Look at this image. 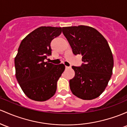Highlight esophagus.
<instances>
[{
    "label": "esophagus",
    "instance_id": "esophagus-1",
    "mask_svg": "<svg viewBox=\"0 0 127 127\" xmlns=\"http://www.w3.org/2000/svg\"><path fill=\"white\" fill-rule=\"evenodd\" d=\"M70 68H71L70 66H66V69H70Z\"/></svg>",
    "mask_w": 127,
    "mask_h": 127
}]
</instances>
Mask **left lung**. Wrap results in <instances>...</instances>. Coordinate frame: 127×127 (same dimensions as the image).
Here are the masks:
<instances>
[{
    "mask_svg": "<svg viewBox=\"0 0 127 127\" xmlns=\"http://www.w3.org/2000/svg\"><path fill=\"white\" fill-rule=\"evenodd\" d=\"M63 33L75 55H82L83 63L72 66L75 76L69 81L72 93L79 98L91 100L104 91L113 68V54L106 39L90 26L63 28Z\"/></svg>",
    "mask_w": 127,
    "mask_h": 127,
    "instance_id": "obj_1",
    "label": "left lung"
}]
</instances>
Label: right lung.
Segmentation results:
<instances>
[{"instance_id": "obj_1", "label": "right lung", "mask_w": 127, "mask_h": 127, "mask_svg": "<svg viewBox=\"0 0 127 127\" xmlns=\"http://www.w3.org/2000/svg\"><path fill=\"white\" fill-rule=\"evenodd\" d=\"M61 27L41 26L21 42L14 60L16 76L24 93L31 99L45 101L57 90V83L65 69L63 64L45 61L51 55V43L61 34Z\"/></svg>"}]
</instances>
